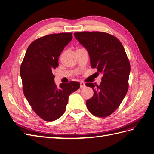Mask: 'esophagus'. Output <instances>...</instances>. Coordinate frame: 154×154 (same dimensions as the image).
Listing matches in <instances>:
<instances>
[{
	"label": "esophagus",
	"mask_w": 154,
	"mask_h": 154,
	"mask_svg": "<svg viewBox=\"0 0 154 154\" xmlns=\"http://www.w3.org/2000/svg\"><path fill=\"white\" fill-rule=\"evenodd\" d=\"M85 87V84L83 82H80V88H84Z\"/></svg>",
	"instance_id": "1"
}]
</instances>
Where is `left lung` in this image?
I'll list each match as a JSON object with an SVG mask.
<instances>
[{"label":"left lung","instance_id":"left-lung-1","mask_svg":"<svg viewBox=\"0 0 154 154\" xmlns=\"http://www.w3.org/2000/svg\"><path fill=\"white\" fill-rule=\"evenodd\" d=\"M74 36L87 49L91 67L103 74L99 85L87 83L94 95L87 100L90 112L105 118L112 114L122 103L128 89L130 64L122 42L104 32H74Z\"/></svg>","mask_w":154,"mask_h":154}]
</instances>
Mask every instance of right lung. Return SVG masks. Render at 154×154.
Masks as SVG:
<instances>
[{
  "mask_svg": "<svg viewBox=\"0 0 154 154\" xmlns=\"http://www.w3.org/2000/svg\"><path fill=\"white\" fill-rule=\"evenodd\" d=\"M72 32L51 34L34 40L27 48L20 73L24 94L40 118L53 122L63 114L68 98L80 83H61L58 88L52 71L58 66V58L72 39Z\"/></svg>",
  "mask_w": 154,
  "mask_h": 154,
  "instance_id": "obj_1",
  "label": "right lung"
}]
</instances>
